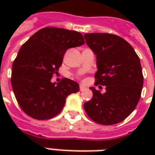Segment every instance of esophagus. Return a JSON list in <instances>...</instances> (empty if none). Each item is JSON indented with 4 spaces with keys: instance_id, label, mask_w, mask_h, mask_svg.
Wrapping results in <instances>:
<instances>
[{
    "instance_id": "obj_1",
    "label": "esophagus",
    "mask_w": 155,
    "mask_h": 155,
    "mask_svg": "<svg viewBox=\"0 0 155 155\" xmlns=\"http://www.w3.org/2000/svg\"><path fill=\"white\" fill-rule=\"evenodd\" d=\"M84 90H86V87H85V86H84V85H81V86H80V91H84Z\"/></svg>"
}]
</instances>
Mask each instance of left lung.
I'll return each instance as SVG.
<instances>
[{
  "label": "left lung",
  "mask_w": 155,
  "mask_h": 155,
  "mask_svg": "<svg viewBox=\"0 0 155 155\" xmlns=\"http://www.w3.org/2000/svg\"><path fill=\"white\" fill-rule=\"evenodd\" d=\"M84 37L96 56L95 84L105 85L106 90L101 94L94 87L90 88L93 97L84 104V110L98 124L120 123L133 112L140 99L143 77L140 58L118 35L86 33Z\"/></svg>",
  "instance_id": "1"
}]
</instances>
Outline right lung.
<instances>
[{"mask_svg": "<svg viewBox=\"0 0 155 155\" xmlns=\"http://www.w3.org/2000/svg\"><path fill=\"white\" fill-rule=\"evenodd\" d=\"M84 44L82 34L45 27L31 35L19 51L12 65V85L22 110L35 120H49L64 107L69 94L80 91L77 82L64 78L52 83L65 51Z\"/></svg>", "mask_w": 155, "mask_h": 155, "instance_id": "right-lung-1", "label": "right lung"}]
</instances>
